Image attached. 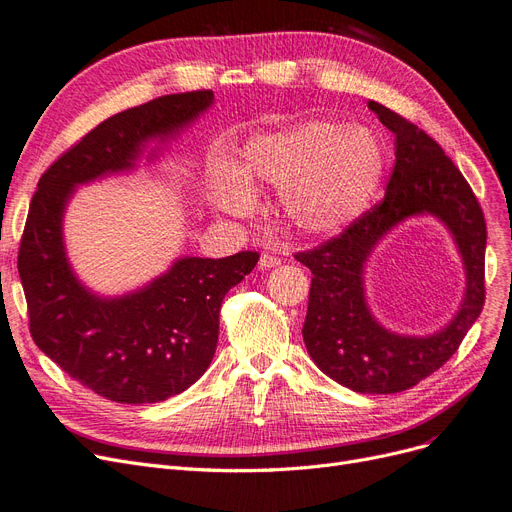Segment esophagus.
<instances>
[{
  "label": "esophagus",
  "mask_w": 512,
  "mask_h": 512,
  "mask_svg": "<svg viewBox=\"0 0 512 512\" xmlns=\"http://www.w3.org/2000/svg\"><path fill=\"white\" fill-rule=\"evenodd\" d=\"M279 262H281V260H279L277 256H273V254H269V252H262V254H260V260H258V267H260L262 271H269V269H275Z\"/></svg>",
  "instance_id": "34e87169"
}]
</instances>
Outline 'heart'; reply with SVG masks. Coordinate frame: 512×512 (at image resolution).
Listing matches in <instances>:
<instances>
[{"instance_id": "b5f03b06", "label": "heart", "mask_w": 512, "mask_h": 512, "mask_svg": "<svg viewBox=\"0 0 512 512\" xmlns=\"http://www.w3.org/2000/svg\"><path fill=\"white\" fill-rule=\"evenodd\" d=\"M385 152L373 131L332 120H307L262 131L241 148L235 167L211 169L207 199L226 216H248L260 184L279 186L281 216L305 237H330L354 224L373 203Z\"/></svg>"}]
</instances>
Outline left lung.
I'll use <instances>...</instances> for the list:
<instances>
[{
	"instance_id": "obj_1",
	"label": "left lung",
	"mask_w": 512,
	"mask_h": 512,
	"mask_svg": "<svg viewBox=\"0 0 512 512\" xmlns=\"http://www.w3.org/2000/svg\"><path fill=\"white\" fill-rule=\"evenodd\" d=\"M394 133L396 165L383 201L322 248L296 254L311 269L303 339L324 375L360 394H396L443 366L485 303L483 211L464 175L434 139L385 105L370 101ZM436 217L463 258L465 296L456 315L430 335H400L374 317L365 296V264L378 243L411 217Z\"/></svg>"
}]
</instances>
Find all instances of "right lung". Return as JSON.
Listing matches in <instances>:
<instances>
[{
    "mask_svg": "<svg viewBox=\"0 0 512 512\" xmlns=\"http://www.w3.org/2000/svg\"><path fill=\"white\" fill-rule=\"evenodd\" d=\"M214 105V93L158 97L103 120L42 175L31 199L19 275L31 337L65 373L95 394L148 404L180 394L214 360L220 307L258 262L180 256L142 288L105 296L69 262L63 220L76 188L161 161L167 144Z\"/></svg>",
    "mask_w": 512,
    "mask_h": 512,
    "instance_id": "add662e5",
    "label": "right lung"
}]
</instances>
